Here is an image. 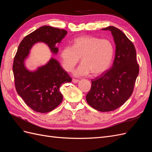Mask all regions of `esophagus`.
Listing matches in <instances>:
<instances>
[{
	"instance_id": "esophagus-1",
	"label": "esophagus",
	"mask_w": 152,
	"mask_h": 152,
	"mask_svg": "<svg viewBox=\"0 0 152 152\" xmlns=\"http://www.w3.org/2000/svg\"><path fill=\"white\" fill-rule=\"evenodd\" d=\"M72 82H73V83H77V82H79V80L75 79H72Z\"/></svg>"
}]
</instances>
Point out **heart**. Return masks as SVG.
Returning <instances> with one entry per match:
<instances>
[{
  "label": "heart",
  "mask_w": 152,
  "mask_h": 152,
  "mask_svg": "<svg viewBox=\"0 0 152 152\" xmlns=\"http://www.w3.org/2000/svg\"><path fill=\"white\" fill-rule=\"evenodd\" d=\"M113 54V45L110 40L82 36L73 40L72 46L63 48L61 63L64 69L70 72L80 58L82 63L73 72L75 75H87L91 72L93 75H98L109 68Z\"/></svg>",
  "instance_id": "obj_1"
}]
</instances>
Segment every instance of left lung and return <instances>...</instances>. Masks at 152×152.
Listing matches in <instances>:
<instances>
[{
	"label": "left lung",
	"mask_w": 152,
	"mask_h": 152,
	"mask_svg": "<svg viewBox=\"0 0 152 152\" xmlns=\"http://www.w3.org/2000/svg\"><path fill=\"white\" fill-rule=\"evenodd\" d=\"M111 31L116 45L113 65L109 70L91 80L86 101L100 112H110L121 107L132 95L139 65L134 45L123 32L113 26L103 28Z\"/></svg>",
	"instance_id": "8db88e82"
}]
</instances>
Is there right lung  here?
<instances>
[{"label":"right lung","instance_id":"1","mask_svg":"<svg viewBox=\"0 0 152 152\" xmlns=\"http://www.w3.org/2000/svg\"><path fill=\"white\" fill-rule=\"evenodd\" d=\"M66 34L65 30L43 26L25 37L18 46L12 65L16 90L26 105L37 112L47 113L56 108L63 100L59 88L63 83L71 82L72 78L54 58L35 72L27 70L24 61L31 48L39 42L48 44L56 54L58 49L55 45Z\"/></svg>","mask_w":152,"mask_h":152}]
</instances>
